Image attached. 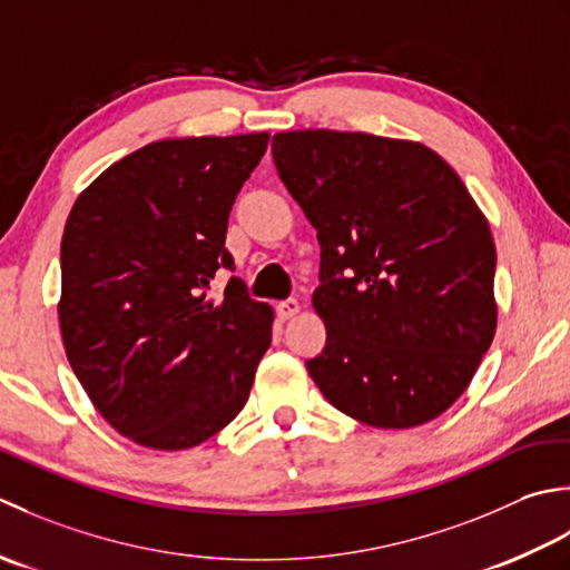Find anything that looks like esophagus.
Segmentation results:
<instances>
[{
    "mask_svg": "<svg viewBox=\"0 0 570 570\" xmlns=\"http://www.w3.org/2000/svg\"><path fill=\"white\" fill-rule=\"evenodd\" d=\"M297 312H299V302L297 299H285V302H281V305H277V317H281L283 322L293 320Z\"/></svg>",
    "mask_w": 570,
    "mask_h": 570,
    "instance_id": "obj_1",
    "label": "esophagus"
}]
</instances>
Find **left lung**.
<instances>
[{
    "label": "left lung",
    "instance_id": "8db88e82",
    "mask_svg": "<svg viewBox=\"0 0 570 570\" xmlns=\"http://www.w3.org/2000/svg\"><path fill=\"white\" fill-rule=\"evenodd\" d=\"M273 159L322 246L312 381L383 431L445 413L497 330V250L468 187L431 147L366 132H277Z\"/></svg>",
    "mask_w": 570,
    "mask_h": 570
}]
</instances>
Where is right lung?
Segmentation results:
<instances>
[{
	"label": "right lung",
	"instance_id": "obj_1",
	"mask_svg": "<svg viewBox=\"0 0 570 570\" xmlns=\"http://www.w3.org/2000/svg\"><path fill=\"white\" fill-rule=\"evenodd\" d=\"M268 132L149 142L80 191L61 240L58 322L73 374L132 443L187 450L240 413L273 336V307L230 277V206Z\"/></svg>",
	"mask_w": 570,
	"mask_h": 570
}]
</instances>
